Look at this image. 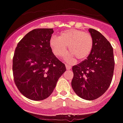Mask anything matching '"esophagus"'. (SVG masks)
<instances>
[{
	"label": "esophagus",
	"mask_w": 123,
	"mask_h": 123,
	"mask_svg": "<svg viewBox=\"0 0 123 123\" xmlns=\"http://www.w3.org/2000/svg\"><path fill=\"white\" fill-rule=\"evenodd\" d=\"M66 69H70L71 68V66H69V65H66Z\"/></svg>",
	"instance_id": "obj_1"
}]
</instances>
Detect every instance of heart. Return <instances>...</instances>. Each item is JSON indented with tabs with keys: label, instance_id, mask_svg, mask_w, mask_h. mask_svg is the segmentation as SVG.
<instances>
[{
	"label": "heart",
	"instance_id": "b5f03b06",
	"mask_svg": "<svg viewBox=\"0 0 123 123\" xmlns=\"http://www.w3.org/2000/svg\"><path fill=\"white\" fill-rule=\"evenodd\" d=\"M69 53L66 59L68 64H73L77 58L84 61L90 55L93 48V39L91 35L81 30L67 29L61 32L59 36H53L50 39V46L56 57H62L66 52Z\"/></svg>",
	"mask_w": 123,
	"mask_h": 123
}]
</instances>
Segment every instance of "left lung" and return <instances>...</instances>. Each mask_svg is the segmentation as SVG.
<instances>
[{
  "label": "left lung",
  "instance_id": "1",
  "mask_svg": "<svg viewBox=\"0 0 123 123\" xmlns=\"http://www.w3.org/2000/svg\"><path fill=\"white\" fill-rule=\"evenodd\" d=\"M93 48L87 59L72 68L71 86L75 92L87 100H93L105 93L111 85L114 69L113 48L99 32L89 29Z\"/></svg>",
  "mask_w": 123,
  "mask_h": 123
}]
</instances>
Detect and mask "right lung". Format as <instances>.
<instances>
[{
	"mask_svg": "<svg viewBox=\"0 0 123 123\" xmlns=\"http://www.w3.org/2000/svg\"><path fill=\"white\" fill-rule=\"evenodd\" d=\"M53 32V29L32 30L20 40L14 51V83L20 92L32 100H43L50 96L66 69L50 48Z\"/></svg>",
	"mask_w": 123,
	"mask_h": 123,
	"instance_id": "right-lung-1",
	"label": "right lung"
}]
</instances>
